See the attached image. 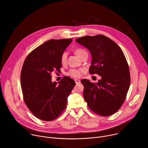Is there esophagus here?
Instances as JSON below:
<instances>
[{
	"mask_svg": "<svg viewBox=\"0 0 148 148\" xmlns=\"http://www.w3.org/2000/svg\"><path fill=\"white\" fill-rule=\"evenodd\" d=\"M75 83L77 84H79L80 83V80L79 79H75Z\"/></svg>",
	"mask_w": 148,
	"mask_h": 148,
	"instance_id": "1",
	"label": "esophagus"
}]
</instances>
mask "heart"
<instances>
[{
  "label": "heart",
  "instance_id": "heart-1",
  "mask_svg": "<svg viewBox=\"0 0 148 148\" xmlns=\"http://www.w3.org/2000/svg\"><path fill=\"white\" fill-rule=\"evenodd\" d=\"M75 54L80 59H82L85 56H88V52L83 48H77L74 50ZM67 60V52H63L60 57V62L62 65L66 64ZM84 70L83 69H71L67 72L66 74L74 78H79L82 76Z\"/></svg>",
  "mask_w": 148,
  "mask_h": 148
}]
</instances>
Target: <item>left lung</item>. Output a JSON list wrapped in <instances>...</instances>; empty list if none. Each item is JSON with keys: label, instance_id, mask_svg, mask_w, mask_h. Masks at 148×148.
Masks as SVG:
<instances>
[{"label": "left lung", "instance_id": "left-lung-1", "mask_svg": "<svg viewBox=\"0 0 148 148\" xmlns=\"http://www.w3.org/2000/svg\"><path fill=\"white\" fill-rule=\"evenodd\" d=\"M75 41L91 53L89 73L101 77L96 84L86 79L81 80L88 108L99 116L112 115L123 104L130 83L129 68L124 53L116 43L103 35L83 36Z\"/></svg>", "mask_w": 148, "mask_h": 148}]
</instances>
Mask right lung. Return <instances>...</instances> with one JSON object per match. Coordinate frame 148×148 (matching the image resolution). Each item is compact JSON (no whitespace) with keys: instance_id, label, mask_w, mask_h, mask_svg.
<instances>
[{"instance_id":"add662e5","label":"right lung","mask_w":148,"mask_h":148,"mask_svg":"<svg viewBox=\"0 0 148 148\" xmlns=\"http://www.w3.org/2000/svg\"><path fill=\"white\" fill-rule=\"evenodd\" d=\"M72 39H51L26 57L21 73L23 100L31 113L44 121L58 118L65 109L67 98L75 85L65 76L57 84L51 82V73L60 71L61 53Z\"/></svg>"}]
</instances>
